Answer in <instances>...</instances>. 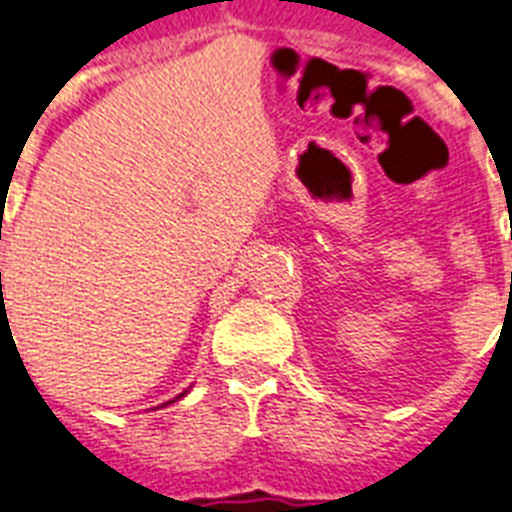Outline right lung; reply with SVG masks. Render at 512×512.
Listing matches in <instances>:
<instances>
[{
    "label": "right lung",
    "mask_w": 512,
    "mask_h": 512,
    "mask_svg": "<svg viewBox=\"0 0 512 512\" xmlns=\"http://www.w3.org/2000/svg\"><path fill=\"white\" fill-rule=\"evenodd\" d=\"M0 276H2V273H0ZM186 394V392H184ZM184 394H178V397H176V400H181V397H184ZM176 400H170V402H176Z\"/></svg>",
    "instance_id": "obj_1"
}]
</instances>
